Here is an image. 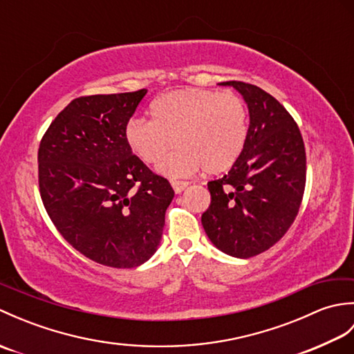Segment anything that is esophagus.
<instances>
[{
  "label": "esophagus",
  "mask_w": 354,
  "mask_h": 354,
  "mask_svg": "<svg viewBox=\"0 0 354 354\" xmlns=\"http://www.w3.org/2000/svg\"><path fill=\"white\" fill-rule=\"evenodd\" d=\"M170 184H171V187H173V190H175V193L184 192L185 187L189 185V183H187V181H179V179H171Z\"/></svg>",
  "instance_id": "esophagus-1"
}]
</instances>
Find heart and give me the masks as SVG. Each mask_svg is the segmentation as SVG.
<instances>
[{
	"label": "heart",
	"mask_w": 354,
	"mask_h": 354,
	"mask_svg": "<svg viewBox=\"0 0 354 354\" xmlns=\"http://www.w3.org/2000/svg\"><path fill=\"white\" fill-rule=\"evenodd\" d=\"M152 120L132 118L127 145L146 164H160L167 176H190L204 169L219 175L234 167L250 135L245 100L231 91L184 88L162 94L150 106Z\"/></svg>",
	"instance_id": "1"
}]
</instances>
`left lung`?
Instances as JSON below:
<instances>
[{
    "mask_svg": "<svg viewBox=\"0 0 354 354\" xmlns=\"http://www.w3.org/2000/svg\"><path fill=\"white\" fill-rule=\"evenodd\" d=\"M250 109V135L228 175L208 183L202 227L216 248L239 259L265 252L295 221L306 187V149L298 124L261 88L230 80Z\"/></svg>",
    "mask_w": 354,
    "mask_h": 354,
    "instance_id": "left-lung-1",
    "label": "left lung"
}]
</instances>
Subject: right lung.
<instances>
[{"label":"right lung","instance_id":"obj_1","mask_svg":"<svg viewBox=\"0 0 354 354\" xmlns=\"http://www.w3.org/2000/svg\"><path fill=\"white\" fill-rule=\"evenodd\" d=\"M146 93L77 97L53 120L37 150L39 193L51 222L74 250L109 268L152 257L175 196L126 140Z\"/></svg>","mask_w":354,"mask_h":354}]
</instances>
